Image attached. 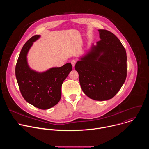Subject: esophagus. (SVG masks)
<instances>
[{
  "mask_svg": "<svg viewBox=\"0 0 149 149\" xmlns=\"http://www.w3.org/2000/svg\"><path fill=\"white\" fill-rule=\"evenodd\" d=\"M71 64H72V67H73V68H74V67H75V63H76V61L75 60H74V59H73V60H72L71 61Z\"/></svg>",
  "mask_w": 149,
  "mask_h": 149,
  "instance_id": "obj_1",
  "label": "esophagus"
}]
</instances>
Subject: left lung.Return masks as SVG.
<instances>
[{
  "mask_svg": "<svg viewBox=\"0 0 149 149\" xmlns=\"http://www.w3.org/2000/svg\"><path fill=\"white\" fill-rule=\"evenodd\" d=\"M100 40L79 58L75 68L81 88L87 97L97 101L112 98L127 77L126 51L111 32L99 29Z\"/></svg>",
  "mask_w": 149,
  "mask_h": 149,
  "instance_id": "1",
  "label": "left lung"
}]
</instances>
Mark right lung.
<instances>
[{
  "instance_id": "obj_1",
  "label": "right lung",
  "mask_w": 149,
  "mask_h": 149,
  "mask_svg": "<svg viewBox=\"0 0 149 149\" xmlns=\"http://www.w3.org/2000/svg\"><path fill=\"white\" fill-rule=\"evenodd\" d=\"M40 35H34L24 45L15 68L18 86L24 99L41 110L49 109L56 105L61 98L62 84L72 71L71 63L61 67H52L44 72H37L28 65V53L33 42Z\"/></svg>"
}]
</instances>
